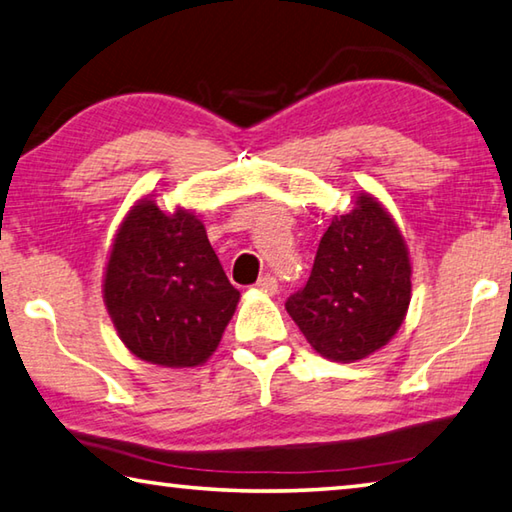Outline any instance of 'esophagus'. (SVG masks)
Wrapping results in <instances>:
<instances>
[{
	"label": "esophagus",
	"instance_id": "esophagus-1",
	"mask_svg": "<svg viewBox=\"0 0 512 512\" xmlns=\"http://www.w3.org/2000/svg\"><path fill=\"white\" fill-rule=\"evenodd\" d=\"M255 289L259 293H266V296H275V293H277V280H275V277H271V275L259 277V282L255 284Z\"/></svg>",
	"mask_w": 512,
	"mask_h": 512
}]
</instances>
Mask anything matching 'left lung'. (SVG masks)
<instances>
[{"label":"left lung","mask_w":512,"mask_h":512,"mask_svg":"<svg viewBox=\"0 0 512 512\" xmlns=\"http://www.w3.org/2000/svg\"><path fill=\"white\" fill-rule=\"evenodd\" d=\"M411 255L400 225L366 189L320 239L307 287L287 300L320 357L354 363L393 339L411 305Z\"/></svg>","instance_id":"obj_1"}]
</instances>
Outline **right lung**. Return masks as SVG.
<instances>
[{
    "label": "right lung",
    "instance_id": "add662e5",
    "mask_svg": "<svg viewBox=\"0 0 512 512\" xmlns=\"http://www.w3.org/2000/svg\"><path fill=\"white\" fill-rule=\"evenodd\" d=\"M103 305L128 352L162 368L212 357L235 316L232 287L196 212L146 194L121 219L103 268Z\"/></svg>",
    "mask_w": 512,
    "mask_h": 512
}]
</instances>
